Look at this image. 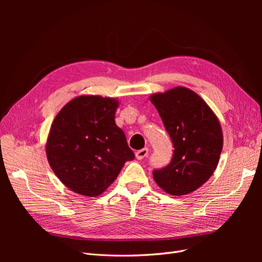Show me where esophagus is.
<instances>
[{"label": "esophagus", "instance_id": "obj_1", "mask_svg": "<svg viewBox=\"0 0 262 262\" xmlns=\"http://www.w3.org/2000/svg\"><path fill=\"white\" fill-rule=\"evenodd\" d=\"M147 154H148V149L145 147V148H142V149L138 150V152H136V157L138 158V160H143L145 156H147Z\"/></svg>", "mask_w": 262, "mask_h": 262}]
</instances>
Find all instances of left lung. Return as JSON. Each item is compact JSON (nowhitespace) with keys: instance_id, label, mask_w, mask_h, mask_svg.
Listing matches in <instances>:
<instances>
[{"instance_id":"1","label":"left lung","mask_w":262,"mask_h":262,"mask_svg":"<svg viewBox=\"0 0 262 262\" xmlns=\"http://www.w3.org/2000/svg\"><path fill=\"white\" fill-rule=\"evenodd\" d=\"M149 100L175 147L169 165L154 170L153 178L168 194L191 193L205 184L217 167L223 149L219 118L199 95L184 86L152 94Z\"/></svg>"}]
</instances>
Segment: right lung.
Wrapping results in <instances>:
<instances>
[{"mask_svg": "<svg viewBox=\"0 0 262 262\" xmlns=\"http://www.w3.org/2000/svg\"><path fill=\"white\" fill-rule=\"evenodd\" d=\"M117 98L80 95L55 116L46 142L50 167L71 191L97 196L134 153L115 121Z\"/></svg>", "mask_w": 262, "mask_h": 262, "instance_id": "add662e5", "label": "right lung"}]
</instances>
